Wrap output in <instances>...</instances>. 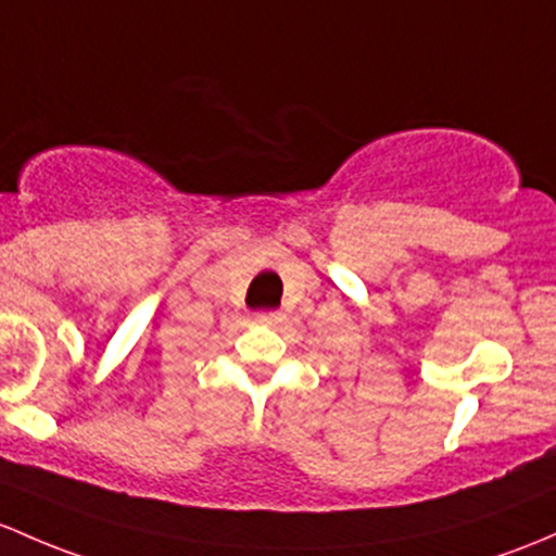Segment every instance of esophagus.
<instances>
[{
	"mask_svg": "<svg viewBox=\"0 0 556 556\" xmlns=\"http://www.w3.org/2000/svg\"><path fill=\"white\" fill-rule=\"evenodd\" d=\"M255 323L277 325V323H282V312H258L255 314Z\"/></svg>",
	"mask_w": 556,
	"mask_h": 556,
	"instance_id": "1",
	"label": "esophagus"
}]
</instances>
